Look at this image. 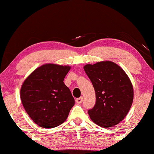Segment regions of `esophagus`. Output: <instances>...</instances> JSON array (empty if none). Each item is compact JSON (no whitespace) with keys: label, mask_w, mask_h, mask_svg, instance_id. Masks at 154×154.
Instances as JSON below:
<instances>
[{"label":"esophagus","mask_w":154,"mask_h":154,"mask_svg":"<svg viewBox=\"0 0 154 154\" xmlns=\"http://www.w3.org/2000/svg\"><path fill=\"white\" fill-rule=\"evenodd\" d=\"M83 97H81L76 99V102L78 104H81V103L83 102Z\"/></svg>","instance_id":"34e87169"}]
</instances>
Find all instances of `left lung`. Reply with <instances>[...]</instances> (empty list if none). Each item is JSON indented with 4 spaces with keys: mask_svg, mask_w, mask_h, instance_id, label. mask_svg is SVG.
<instances>
[{
    "mask_svg": "<svg viewBox=\"0 0 154 154\" xmlns=\"http://www.w3.org/2000/svg\"><path fill=\"white\" fill-rule=\"evenodd\" d=\"M84 71L91 81L96 103L88 111L90 119L102 128H110L128 114L133 101V88L123 69L109 61L87 64Z\"/></svg>",
    "mask_w": 154,
    "mask_h": 154,
    "instance_id": "left-lung-1",
    "label": "left lung"
}]
</instances>
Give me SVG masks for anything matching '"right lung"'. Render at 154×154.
<instances>
[{
	"mask_svg": "<svg viewBox=\"0 0 154 154\" xmlns=\"http://www.w3.org/2000/svg\"><path fill=\"white\" fill-rule=\"evenodd\" d=\"M70 66L47 64L33 71L20 91L23 106L33 122L53 128L66 121L75 100L64 79Z\"/></svg>",
	"mask_w": 154,
	"mask_h": 154,
	"instance_id": "obj_1",
	"label": "right lung"
}]
</instances>
